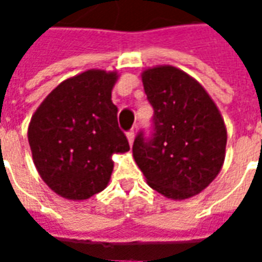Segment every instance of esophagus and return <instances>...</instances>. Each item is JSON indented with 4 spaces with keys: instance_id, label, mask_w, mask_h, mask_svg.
<instances>
[{
    "instance_id": "esophagus-1",
    "label": "esophagus",
    "mask_w": 262,
    "mask_h": 262,
    "mask_svg": "<svg viewBox=\"0 0 262 262\" xmlns=\"http://www.w3.org/2000/svg\"><path fill=\"white\" fill-rule=\"evenodd\" d=\"M127 140H129V144L133 146V142H135V132L130 130L129 133H127Z\"/></svg>"
}]
</instances>
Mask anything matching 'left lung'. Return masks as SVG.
I'll return each mask as SVG.
<instances>
[{"instance_id": "8db88e82", "label": "left lung", "mask_w": 262, "mask_h": 262, "mask_svg": "<svg viewBox=\"0 0 262 262\" xmlns=\"http://www.w3.org/2000/svg\"><path fill=\"white\" fill-rule=\"evenodd\" d=\"M154 109V133H139L133 159L154 191L184 201L202 192L217 177L226 156L227 130L220 111L193 77L174 66L142 73Z\"/></svg>"}]
</instances>
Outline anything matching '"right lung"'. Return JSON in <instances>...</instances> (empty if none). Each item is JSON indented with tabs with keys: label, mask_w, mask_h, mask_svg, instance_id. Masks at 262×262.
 I'll return each instance as SVG.
<instances>
[{
	"label": "right lung",
	"mask_w": 262,
	"mask_h": 262,
	"mask_svg": "<svg viewBox=\"0 0 262 262\" xmlns=\"http://www.w3.org/2000/svg\"><path fill=\"white\" fill-rule=\"evenodd\" d=\"M116 71L86 70L70 77L32 115L28 140L39 176L53 192L85 201L103 191L114 154L129 151L112 102Z\"/></svg>",
	"instance_id": "right-lung-1"
}]
</instances>
